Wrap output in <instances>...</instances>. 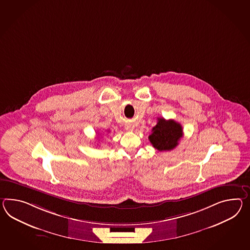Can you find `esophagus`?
I'll return each mask as SVG.
<instances>
[{"label": "esophagus", "mask_w": 250, "mask_h": 250, "mask_svg": "<svg viewBox=\"0 0 250 250\" xmlns=\"http://www.w3.org/2000/svg\"><path fill=\"white\" fill-rule=\"evenodd\" d=\"M134 128V125H132V124H127V125H125V129L128 130V131H133Z\"/></svg>", "instance_id": "34e87169"}]
</instances>
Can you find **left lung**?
Wrapping results in <instances>:
<instances>
[{
    "instance_id": "left-lung-1",
    "label": "left lung",
    "mask_w": 250,
    "mask_h": 250,
    "mask_svg": "<svg viewBox=\"0 0 250 250\" xmlns=\"http://www.w3.org/2000/svg\"><path fill=\"white\" fill-rule=\"evenodd\" d=\"M152 132L148 138L152 146L160 152L173 150L183 135L181 124L172 119L165 120L163 117L158 118L157 125L152 127Z\"/></svg>"
}]
</instances>
